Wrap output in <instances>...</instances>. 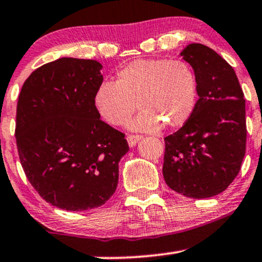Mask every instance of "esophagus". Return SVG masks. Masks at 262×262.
I'll use <instances>...</instances> for the list:
<instances>
[{"instance_id":"obj_1","label":"esophagus","mask_w":262,"mask_h":262,"mask_svg":"<svg viewBox=\"0 0 262 262\" xmlns=\"http://www.w3.org/2000/svg\"><path fill=\"white\" fill-rule=\"evenodd\" d=\"M126 139H127L128 146H130V147H134V146L141 140V136H139V135H127Z\"/></svg>"}]
</instances>
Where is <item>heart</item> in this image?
Segmentation results:
<instances>
[{"instance_id":"1","label":"heart","mask_w":262,"mask_h":262,"mask_svg":"<svg viewBox=\"0 0 262 262\" xmlns=\"http://www.w3.org/2000/svg\"><path fill=\"white\" fill-rule=\"evenodd\" d=\"M198 100L192 69L182 60H136L120 70L115 83L103 82L95 92L97 114L110 125L125 123L141 110L128 126L154 132L161 126L177 128L190 119Z\"/></svg>"}]
</instances>
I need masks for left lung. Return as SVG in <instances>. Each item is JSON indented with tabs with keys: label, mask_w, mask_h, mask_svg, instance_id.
I'll use <instances>...</instances> for the list:
<instances>
[{
	"label": "left lung",
	"mask_w": 262,
	"mask_h": 262,
	"mask_svg": "<svg viewBox=\"0 0 262 262\" xmlns=\"http://www.w3.org/2000/svg\"><path fill=\"white\" fill-rule=\"evenodd\" d=\"M198 82L199 100L186 122L165 137L162 173L167 186L192 199L226 190L237 176L246 151L244 92L235 71L201 43L181 52Z\"/></svg>",
	"instance_id": "left-lung-1"
}]
</instances>
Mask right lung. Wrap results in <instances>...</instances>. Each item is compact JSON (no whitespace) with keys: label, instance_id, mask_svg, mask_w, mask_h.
<instances>
[{"label":"right lung","instance_id":"1","mask_svg":"<svg viewBox=\"0 0 262 262\" xmlns=\"http://www.w3.org/2000/svg\"><path fill=\"white\" fill-rule=\"evenodd\" d=\"M102 64L62 57L25 81L16 112V143L30 184L58 209L83 211L114 195L125 134L100 120L94 105Z\"/></svg>","mask_w":262,"mask_h":262}]
</instances>
